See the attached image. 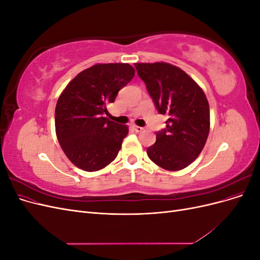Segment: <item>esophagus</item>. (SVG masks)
I'll return each instance as SVG.
<instances>
[{
    "mask_svg": "<svg viewBox=\"0 0 260 260\" xmlns=\"http://www.w3.org/2000/svg\"><path fill=\"white\" fill-rule=\"evenodd\" d=\"M133 129L136 130V132H141V131H143V128H142V127H139V125H133Z\"/></svg>",
    "mask_w": 260,
    "mask_h": 260,
    "instance_id": "34e87169",
    "label": "esophagus"
}]
</instances>
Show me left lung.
<instances>
[{
  "mask_svg": "<svg viewBox=\"0 0 260 260\" xmlns=\"http://www.w3.org/2000/svg\"><path fill=\"white\" fill-rule=\"evenodd\" d=\"M135 66L157 112L168 115L166 128L156 132V142L147 147V156L166 170L183 169L201 154L208 137L205 93L182 69L168 62Z\"/></svg>",
  "mask_w": 260,
  "mask_h": 260,
  "instance_id": "obj_1",
  "label": "left lung"
}]
</instances>
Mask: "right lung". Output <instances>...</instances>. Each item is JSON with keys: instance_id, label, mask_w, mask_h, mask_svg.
I'll use <instances>...</instances> for the list:
<instances>
[{"instance_id": "1", "label": "right lung", "mask_w": 260, "mask_h": 260, "mask_svg": "<svg viewBox=\"0 0 260 260\" xmlns=\"http://www.w3.org/2000/svg\"><path fill=\"white\" fill-rule=\"evenodd\" d=\"M135 77L129 64H99L68 83L55 108L58 142L74 165L96 171L111 164L121 148L128 127L108 120L106 105Z\"/></svg>"}]
</instances>
